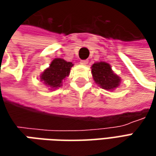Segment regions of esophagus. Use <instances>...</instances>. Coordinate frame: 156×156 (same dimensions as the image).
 <instances>
[{
  "mask_svg": "<svg viewBox=\"0 0 156 156\" xmlns=\"http://www.w3.org/2000/svg\"><path fill=\"white\" fill-rule=\"evenodd\" d=\"M81 64V65H87V63H88V62H87V60H82V61H81V62H80Z\"/></svg>",
  "mask_w": 156,
  "mask_h": 156,
  "instance_id": "esophagus-1",
  "label": "esophagus"
}]
</instances>
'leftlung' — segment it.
<instances>
[{
  "mask_svg": "<svg viewBox=\"0 0 156 156\" xmlns=\"http://www.w3.org/2000/svg\"><path fill=\"white\" fill-rule=\"evenodd\" d=\"M92 69L94 81L106 90H114L120 85L121 78L114 73L110 65L104 62L94 63Z\"/></svg>",
  "mask_w": 156,
  "mask_h": 156,
  "instance_id": "1",
  "label": "left lung"
}]
</instances>
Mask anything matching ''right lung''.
I'll use <instances>...</instances> for the list:
<instances>
[{
	"instance_id": "obj_1",
	"label": "right lung",
	"mask_w": 156,
	"mask_h": 156,
	"mask_svg": "<svg viewBox=\"0 0 156 156\" xmlns=\"http://www.w3.org/2000/svg\"><path fill=\"white\" fill-rule=\"evenodd\" d=\"M74 64L61 58H55L50 63L49 68L41 75V81H43L50 89H55L62 86V81L69 76L70 69Z\"/></svg>"
}]
</instances>
